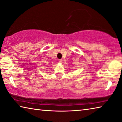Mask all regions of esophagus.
<instances>
[{"mask_svg":"<svg viewBox=\"0 0 122 122\" xmlns=\"http://www.w3.org/2000/svg\"><path fill=\"white\" fill-rule=\"evenodd\" d=\"M58 62L59 63H63V60L62 59H59L58 60Z\"/></svg>","mask_w":122,"mask_h":122,"instance_id":"1","label":"esophagus"}]
</instances>
